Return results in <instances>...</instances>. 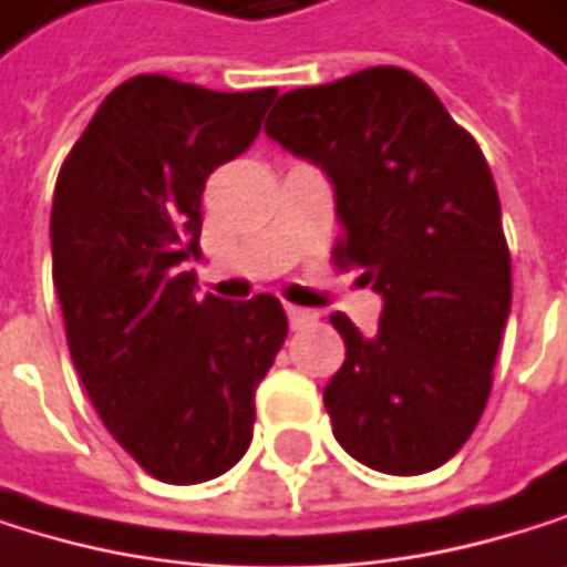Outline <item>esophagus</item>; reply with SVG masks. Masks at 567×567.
Wrapping results in <instances>:
<instances>
[{
    "label": "esophagus",
    "instance_id": "obj_1",
    "mask_svg": "<svg viewBox=\"0 0 567 567\" xmlns=\"http://www.w3.org/2000/svg\"><path fill=\"white\" fill-rule=\"evenodd\" d=\"M286 312H289V322H292V329H306V326H312V322H316V312H312V309L289 306Z\"/></svg>",
    "mask_w": 567,
    "mask_h": 567
}]
</instances>
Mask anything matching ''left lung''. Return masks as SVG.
<instances>
[{"mask_svg":"<svg viewBox=\"0 0 567 567\" xmlns=\"http://www.w3.org/2000/svg\"><path fill=\"white\" fill-rule=\"evenodd\" d=\"M265 134L336 187L339 271L383 296L377 336L342 312L326 386L339 447L383 474L447 464L474 433L511 312V251L477 141L410 70L370 66L281 93Z\"/></svg>","mask_w":567,"mask_h":567,"instance_id":"obj_1","label":"left lung"}]
</instances>
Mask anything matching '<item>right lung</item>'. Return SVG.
I'll return each mask as SVG.
<instances>
[{
    "label": "right lung",
    "instance_id": "right-lung-1",
    "mask_svg": "<svg viewBox=\"0 0 567 567\" xmlns=\"http://www.w3.org/2000/svg\"><path fill=\"white\" fill-rule=\"evenodd\" d=\"M275 86L218 93L161 73L120 83L53 194V286L103 426L151 477L200 484L251 443L255 390L289 336L275 296L197 299L200 194L251 147Z\"/></svg>",
    "mask_w": 567,
    "mask_h": 567
}]
</instances>
